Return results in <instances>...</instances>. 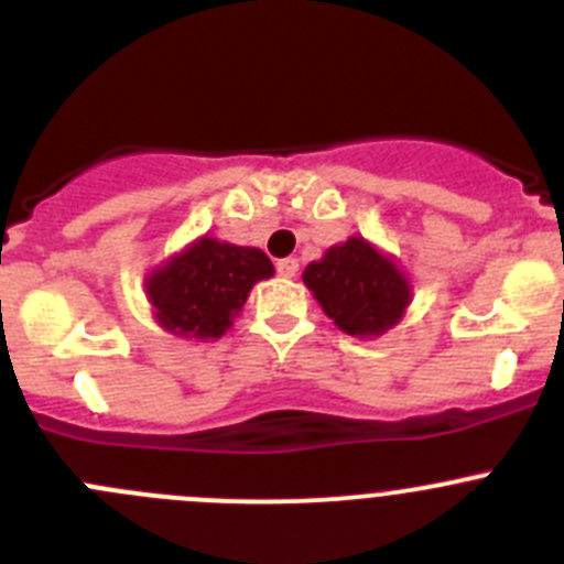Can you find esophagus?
I'll return each mask as SVG.
<instances>
[{
  "label": "esophagus",
  "instance_id": "34e87169",
  "mask_svg": "<svg viewBox=\"0 0 564 564\" xmlns=\"http://www.w3.org/2000/svg\"><path fill=\"white\" fill-rule=\"evenodd\" d=\"M275 270H278V275H283V278H294V275H297V270H300V261H297V259H292V256H289V259H281V261H278Z\"/></svg>",
  "mask_w": 564,
  "mask_h": 564
}]
</instances>
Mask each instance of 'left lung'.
<instances>
[{"label":"left lung","instance_id":"left-lung-1","mask_svg":"<svg viewBox=\"0 0 564 564\" xmlns=\"http://www.w3.org/2000/svg\"><path fill=\"white\" fill-rule=\"evenodd\" d=\"M303 281L335 327L357 338L388 333L412 303L401 267L362 237L327 248L322 259L305 267Z\"/></svg>","mask_w":564,"mask_h":564}]
</instances>
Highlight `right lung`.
<instances>
[{"mask_svg":"<svg viewBox=\"0 0 564 564\" xmlns=\"http://www.w3.org/2000/svg\"><path fill=\"white\" fill-rule=\"evenodd\" d=\"M264 250L198 237L147 275L158 324L180 338H220L246 305L250 289L272 278Z\"/></svg>","mask_w":564,"mask_h":564,"instance_id":"obj_1","label":"right lung"}]
</instances>
